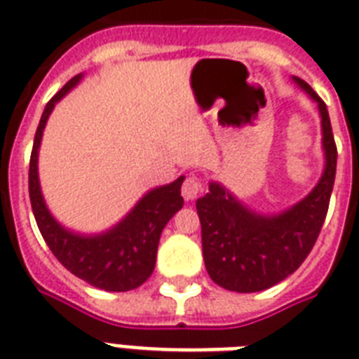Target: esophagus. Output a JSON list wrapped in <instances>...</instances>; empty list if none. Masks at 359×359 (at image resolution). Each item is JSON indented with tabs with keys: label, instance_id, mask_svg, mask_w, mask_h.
<instances>
[{
	"label": "esophagus",
	"instance_id": "34e87169",
	"mask_svg": "<svg viewBox=\"0 0 359 359\" xmlns=\"http://www.w3.org/2000/svg\"><path fill=\"white\" fill-rule=\"evenodd\" d=\"M203 191V182L199 177H188L184 180V184H182V197H184L186 201H194L199 194Z\"/></svg>",
	"mask_w": 359,
	"mask_h": 359
}]
</instances>
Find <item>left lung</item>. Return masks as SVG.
<instances>
[{
  "instance_id": "8db88e82",
  "label": "left lung",
  "mask_w": 359,
  "mask_h": 359,
  "mask_svg": "<svg viewBox=\"0 0 359 359\" xmlns=\"http://www.w3.org/2000/svg\"><path fill=\"white\" fill-rule=\"evenodd\" d=\"M292 80L318 106L324 171L302 201L278 214L255 212L219 182H208V194L196 203L203 259L210 279L227 290L259 292L289 278L313 250L328 212L337 165L328 108L309 83Z\"/></svg>"
}]
</instances>
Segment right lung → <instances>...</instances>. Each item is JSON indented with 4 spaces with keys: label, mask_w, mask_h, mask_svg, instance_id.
<instances>
[{
    "label": "right lung",
    "mask_w": 359,
    "mask_h": 359,
    "mask_svg": "<svg viewBox=\"0 0 359 359\" xmlns=\"http://www.w3.org/2000/svg\"><path fill=\"white\" fill-rule=\"evenodd\" d=\"M81 78L83 74H78L69 83H65L63 89L44 108L35 132L29 160L31 208L42 238L69 272L98 289L126 292L137 289L151 278L156 264L158 242L163 227L184 205V199L180 196L184 177H179L171 184L158 186L147 191L119 224L104 233L81 235L59 224L48 210L46 201L42 197L39 182V149L42 132L55 104L70 89H74Z\"/></svg>",
    "instance_id": "right-lung-1"
}]
</instances>
